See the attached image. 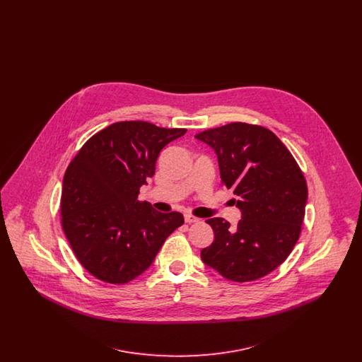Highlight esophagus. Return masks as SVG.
Listing matches in <instances>:
<instances>
[{
  "label": "esophagus",
  "instance_id": "esophagus-1",
  "mask_svg": "<svg viewBox=\"0 0 362 362\" xmlns=\"http://www.w3.org/2000/svg\"><path fill=\"white\" fill-rule=\"evenodd\" d=\"M185 220H186V223H187V224L199 223V218H197V217H194V216H191V214H186V216H185Z\"/></svg>",
  "mask_w": 362,
  "mask_h": 362
}]
</instances>
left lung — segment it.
Wrapping results in <instances>:
<instances>
[{
	"label": "left lung",
	"instance_id": "left-lung-1",
	"mask_svg": "<svg viewBox=\"0 0 362 362\" xmlns=\"http://www.w3.org/2000/svg\"><path fill=\"white\" fill-rule=\"evenodd\" d=\"M195 138L214 149L223 185L233 189L241 210L235 228L221 217L206 220L214 240L201 251V258L229 281L267 276L298 240L308 199L304 175L266 127L235 122Z\"/></svg>",
	"mask_w": 362,
	"mask_h": 362
}]
</instances>
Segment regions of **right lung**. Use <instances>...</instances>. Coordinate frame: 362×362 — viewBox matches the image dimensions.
Listing matches in <instances>:
<instances>
[{"label":"right lung","mask_w":362,"mask_h":362,"mask_svg":"<svg viewBox=\"0 0 362 362\" xmlns=\"http://www.w3.org/2000/svg\"><path fill=\"white\" fill-rule=\"evenodd\" d=\"M186 129L144 121L117 122L89 138L64 176L61 216L70 247L86 272L127 284L155 260L165 239L185 223L138 201L161 149Z\"/></svg>","instance_id":"add662e5"}]
</instances>
